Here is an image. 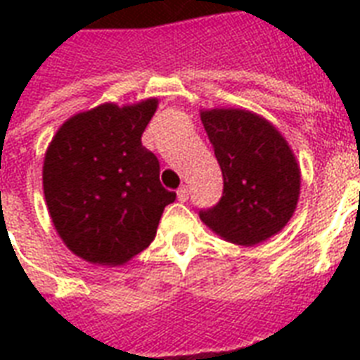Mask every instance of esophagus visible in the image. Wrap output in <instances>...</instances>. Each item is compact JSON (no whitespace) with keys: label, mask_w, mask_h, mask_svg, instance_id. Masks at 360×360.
<instances>
[{"label":"esophagus","mask_w":360,"mask_h":360,"mask_svg":"<svg viewBox=\"0 0 360 360\" xmlns=\"http://www.w3.org/2000/svg\"><path fill=\"white\" fill-rule=\"evenodd\" d=\"M188 196H191V191H188V186L183 185V186H179V188H177V200H179V202H186V200H188Z\"/></svg>","instance_id":"esophagus-1"}]
</instances>
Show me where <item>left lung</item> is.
<instances>
[{
    "label": "left lung",
    "instance_id": "left-lung-1",
    "mask_svg": "<svg viewBox=\"0 0 360 360\" xmlns=\"http://www.w3.org/2000/svg\"><path fill=\"white\" fill-rule=\"evenodd\" d=\"M202 123L222 169L224 191L217 205L200 211V219L236 245H257L278 233L290 222L301 191V169L284 136L248 110H205Z\"/></svg>",
    "mask_w": 360,
    "mask_h": 360
}]
</instances>
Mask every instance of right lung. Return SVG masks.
<instances>
[{
    "label": "right lung",
    "mask_w": 360,
    "mask_h": 360,
    "mask_svg": "<svg viewBox=\"0 0 360 360\" xmlns=\"http://www.w3.org/2000/svg\"><path fill=\"white\" fill-rule=\"evenodd\" d=\"M157 104H101L65 121L48 146V213L69 250L86 262L123 265L146 250L175 200L160 185L158 158L141 146Z\"/></svg>",
    "instance_id": "right-lung-1"
}]
</instances>
